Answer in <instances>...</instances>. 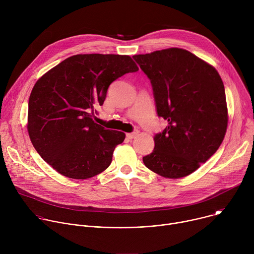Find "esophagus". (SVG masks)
Here are the masks:
<instances>
[{
	"label": "esophagus",
	"mask_w": 254,
	"mask_h": 254,
	"mask_svg": "<svg viewBox=\"0 0 254 254\" xmlns=\"http://www.w3.org/2000/svg\"><path fill=\"white\" fill-rule=\"evenodd\" d=\"M137 134H138V130L134 129L132 132H128V133H127V138H129V139H132V138H134Z\"/></svg>",
	"instance_id": "34e87169"
}]
</instances>
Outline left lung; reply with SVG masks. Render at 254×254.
<instances>
[{
	"label": "left lung",
	"instance_id": "obj_1",
	"mask_svg": "<svg viewBox=\"0 0 254 254\" xmlns=\"http://www.w3.org/2000/svg\"><path fill=\"white\" fill-rule=\"evenodd\" d=\"M132 58L151 80L158 117L168 121L154 136V151L142 162L162 177H186L223 141L228 114L222 79L213 66L184 49Z\"/></svg>",
	"mask_w": 254,
	"mask_h": 254
}]
</instances>
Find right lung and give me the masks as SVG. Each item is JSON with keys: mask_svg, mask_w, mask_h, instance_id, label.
Segmentation results:
<instances>
[{"mask_svg": "<svg viewBox=\"0 0 254 254\" xmlns=\"http://www.w3.org/2000/svg\"><path fill=\"white\" fill-rule=\"evenodd\" d=\"M127 55L78 54L45 73L34 85L28 132L35 150L61 175L84 180L103 172L126 134L93 122L110 85L136 72Z\"/></svg>", "mask_w": 254, "mask_h": 254, "instance_id": "1", "label": "right lung"}]
</instances>
